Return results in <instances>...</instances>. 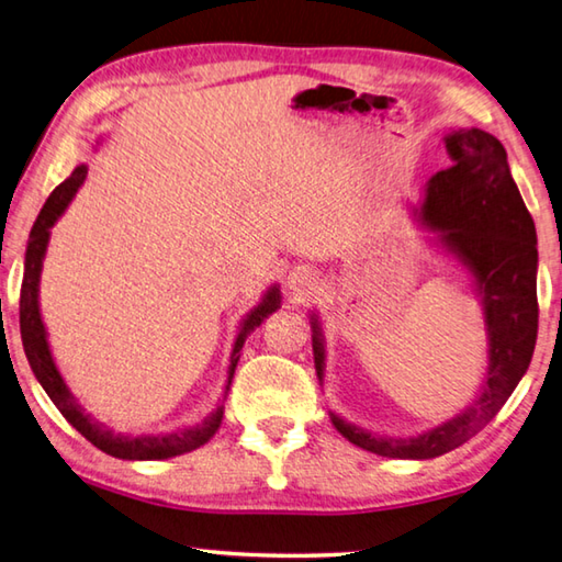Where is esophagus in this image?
<instances>
[{
	"label": "esophagus",
	"instance_id": "esophagus-1",
	"mask_svg": "<svg viewBox=\"0 0 562 562\" xmlns=\"http://www.w3.org/2000/svg\"><path fill=\"white\" fill-rule=\"evenodd\" d=\"M288 290L294 294V297H307V294H312V290H316V272L307 268V265L294 268L288 274Z\"/></svg>",
	"mask_w": 562,
	"mask_h": 562
}]
</instances>
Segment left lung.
I'll return each mask as SVG.
<instances>
[{
    "instance_id": "obj_1",
    "label": "left lung",
    "mask_w": 562,
    "mask_h": 562,
    "mask_svg": "<svg viewBox=\"0 0 562 562\" xmlns=\"http://www.w3.org/2000/svg\"><path fill=\"white\" fill-rule=\"evenodd\" d=\"M450 169L425 183L413 218L430 233L427 243L464 272L484 312L486 371L464 411L411 437L379 435L329 411L336 430L366 452L387 459H435L457 450L502 411L533 359L538 334L536 226L518 193L506 149L479 127L442 137ZM316 379L324 385L326 341L319 314H310Z\"/></svg>"
}]
</instances>
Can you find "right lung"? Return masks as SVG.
<instances>
[{
  "instance_id": "obj_1",
  "label": "right lung",
  "mask_w": 562,
  "mask_h": 562,
  "mask_svg": "<svg viewBox=\"0 0 562 562\" xmlns=\"http://www.w3.org/2000/svg\"><path fill=\"white\" fill-rule=\"evenodd\" d=\"M103 139H98L95 147ZM86 177H88V165H78L74 169V175H70L64 183H58L54 193L46 199L44 209H41L32 228V236H29V243H26L22 300H19V326H22V344H24L29 366H32L36 381L41 383V387H44L50 401H54L60 415H64L88 442H93L98 450H103L110 457L132 459V462H149V459H171L183 452L199 450L201 445H206L211 437L218 432L221 420H223V401H226V395L231 391V381L240 361L243 344H246L248 336L258 329V326L268 319L272 312L280 310L282 304L280 284H270L268 292L262 294V300L255 304L246 316H243L236 341H233V351H231L228 381H226V387H223V397H221V405H216V411L209 413L196 425L177 427V430L171 432H159V435L115 432L105 423H98L93 415H88L86 407L78 403V397L70 393L68 383L64 381V375H60L58 366L54 361V353H50L48 331H46L44 316H41V304H38L41 270H44L50 228L56 226V221L60 216H64L66 209L70 206V201L76 199V193L80 187H83Z\"/></svg>"
}]
</instances>
